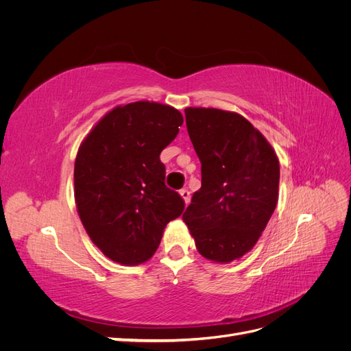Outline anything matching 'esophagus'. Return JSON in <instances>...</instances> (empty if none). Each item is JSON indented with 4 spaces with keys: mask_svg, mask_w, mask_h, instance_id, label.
<instances>
[{
    "mask_svg": "<svg viewBox=\"0 0 351 351\" xmlns=\"http://www.w3.org/2000/svg\"><path fill=\"white\" fill-rule=\"evenodd\" d=\"M180 195H182V197L184 199L186 204H189V202H190V192H189V189H182V190H180Z\"/></svg>",
    "mask_w": 351,
    "mask_h": 351,
    "instance_id": "34e87169",
    "label": "esophagus"
}]
</instances>
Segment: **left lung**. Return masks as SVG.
<instances>
[{
    "instance_id": "1",
    "label": "left lung",
    "mask_w": 351,
    "mask_h": 351,
    "mask_svg": "<svg viewBox=\"0 0 351 351\" xmlns=\"http://www.w3.org/2000/svg\"><path fill=\"white\" fill-rule=\"evenodd\" d=\"M184 114L202 164V187L183 221L202 256L231 262L256 244L277 206L278 158L240 114L217 108Z\"/></svg>"
}]
</instances>
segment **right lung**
Instances as JSON below:
<instances>
[{"label":"right lung","instance_id":"right-lung-1","mask_svg":"<svg viewBox=\"0 0 351 351\" xmlns=\"http://www.w3.org/2000/svg\"><path fill=\"white\" fill-rule=\"evenodd\" d=\"M183 124L169 105L133 102L117 107L93 127L74 162L79 217L105 256L121 265L149 259L162 231L184 210L165 186L159 159Z\"/></svg>","mask_w":351,"mask_h":351}]
</instances>
